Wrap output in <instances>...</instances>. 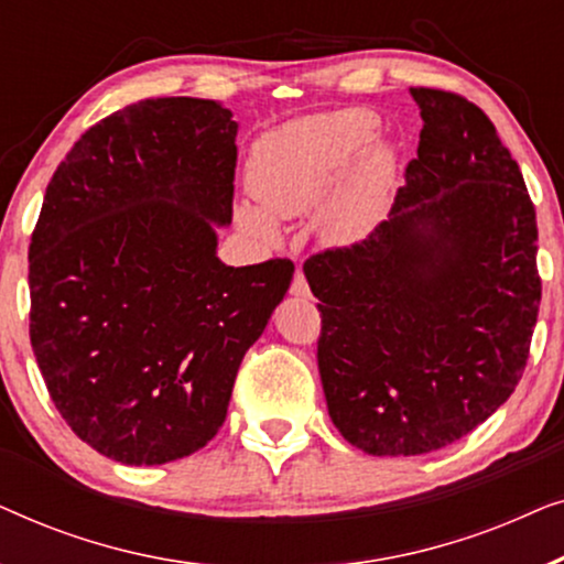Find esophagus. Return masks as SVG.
I'll use <instances>...</instances> for the list:
<instances>
[{
    "mask_svg": "<svg viewBox=\"0 0 564 564\" xmlns=\"http://www.w3.org/2000/svg\"><path fill=\"white\" fill-rule=\"evenodd\" d=\"M290 292L295 297H311V288H307V280H305V274L300 272H295V280H292V284H290Z\"/></svg>",
    "mask_w": 564,
    "mask_h": 564,
    "instance_id": "obj_1",
    "label": "esophagus"
}]
</instances>
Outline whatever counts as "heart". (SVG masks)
Returning a JSON list of instances; mask_svg holds the SVG:
<instances>
[{
	"label": "heart",
	"instance_id": "heart-1",
	"mask_svg": "<svg viewBox=\"0 0 564 564\" xmlns=\"http://www.w3.org/2000/svg\"><path fill=\"white\" fill-rule=\"evenodd\" d=\"M375 112L349 110L311 115L269 130L253 143L246 182L257 203L238 207L249 234L276 238L274 218L318 213V234L330 246L367 238L388 210L398 180V149L377 135Z\"/></svg>",
	"mask_w": 564,
	"mask_h": 564
}]
</instances>
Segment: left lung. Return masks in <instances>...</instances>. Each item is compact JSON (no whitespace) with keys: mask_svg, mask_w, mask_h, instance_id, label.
Wrapping results in <instances>:
<instances>
[{"mask_svg":"<svg viewBox=\"0 0 564 564\" xmlns=\"http://www.w3.org/2000/svg\"><path fill=\"white\" fill-rule=\"evenodd\" d=\"M411 97L419 156L390 218L303 267L328 415L375 457L436 452L488 421L521 380L542 300L536 213L496 126L454 91Z\"/></svg>","mask_w":564,"mask_h":564,"instance_id":"obj_1","label":"left lung"}]
</instances>
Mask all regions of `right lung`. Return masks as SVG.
<instances>
[{
	"label": "right lung",
	"mask_w": 564,
	"mask_h": 564,
	"mask_svg": "<svg viewBox=\"0 0 564 564\" xmlns=\"http://www.w3.org/2000/svg\"><path fill=\"white\" fill-rule=\"evenodd\" d=\"M234 112L141 99L91 126L45 189L30 241V344L72 431L122 465L189 457L218 434L243 354L295 264L226 267Z\"/></svg>",
	"instance_id": "obj_1"
}]
</instances>
